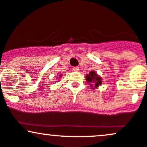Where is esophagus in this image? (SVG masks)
<instances>
[{
  "mask_svg": "<svg viewBox=\"0 0 147 147\" xmlns=\"http://www.w3.org/2000/svg\"><path fill=\"white\" fill-rule=\"evenodd\" d=\"M72 70H73L74 72H78L79 68V67H74V68H72Z\"/></svg>",
  "mask_w": 147,
  "mask_h": 147,
  "instance_id": "esophagus-1",
  "label": "esophagus"
}]
</instances>
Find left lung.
I'll return each mask as SVG.
<instances>
[{
	"mask_svg": "<svg viewBox=\"0 0 147 147\" xmlns=\"http://www.w3.org/2000/svg\"><path fill=\"white\" fill-rule=\"evenodd\" d=\"M86 80L89 84L90 86L92 88L91 89H95L98 88L99 85L102 83V79L100 76L97 74V72L94 70H92L86 75Z\"/></svg>",
	"mask_w": 147,
	"mask_h": 147,
	"instance_id": "8db88e82",
	"label": "left lung"
}]
</instances>
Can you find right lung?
<instances>
[{
	"mask_svg": "<svg viewBox=\"0 0 147 147\" xmlns=\"http://www.w3.org/2000/svg\"><path fill=\"white\" fill-rule=\"evenodd\" d=\"M57 79H56V81H55V82H58V81H59V79H61V77H62V75H57Z\"/></svg>",
	"mask_w": 147,
	"mask_h": 147,
	"instance_id": "right-lung-1",
	"label": "right lung"
}]
</instances>
